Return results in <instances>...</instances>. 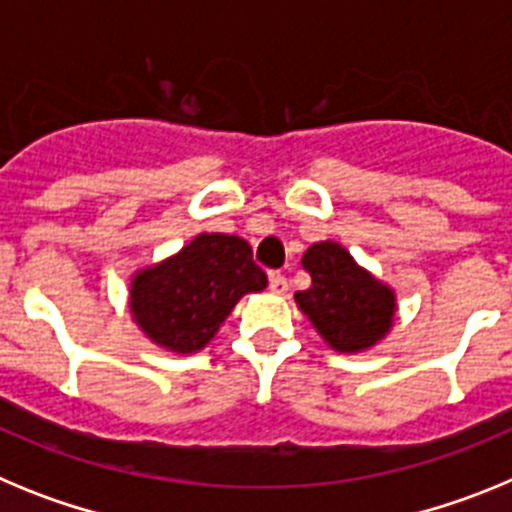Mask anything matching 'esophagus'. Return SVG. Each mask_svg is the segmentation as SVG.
<instances>
[{
    "label": "esophagus",
    "mask_w": 512,
    "mask_h": 512,
    "mask_svg": "<svg viewBox=\"0 0 512 512\" xmlns=\"http://www.w3.org/2000/svg\"><path fill=\"white\" fill-rule=\"evenodd\" d=\"M269 289L274 292V295H287L289 292V282L284 274H279V271H271L269 274Z\"/></svg>",
    "instance_id": "1"
}]
</instances>
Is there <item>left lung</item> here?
I'll list each match as a JSON object with an SVG mask.
<instances>
[{"label": "left lung", "instance_id": "8db88e82", "mask_svg": "<svg viewBox=\"0 0 512 512\" xmlns=\"http://www.w3.org/2000/svg\"><path fill=\"white\" fill-rule=\"evenodd\" d=\"M302 266L312 284L295 300L330 348L356 354L392 328L395 292L361 269L346 248L333 241L315 243L302 256Z\"/></svg>", "mask_w": 512, "mask_h": 512}]
</instances>
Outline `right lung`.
<instances>
[{"label": "right lung", "instance_id": "add662e5", "mask_svg": "<svg viewBox=\"0 0 512 512\" xmlns=\"http://www.w3.org/2000/svg\"><path fill=\"white\" fill-rule=\"evenodd\" d=\"M264 287V269L243 238L202 233L176 256L135 274L130 312L153 343L194 354L210 343L235 302Z\"/></svg>", "mask_w": 512, "mask_h": 512}]
</instances>
